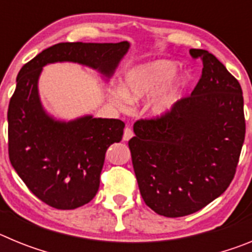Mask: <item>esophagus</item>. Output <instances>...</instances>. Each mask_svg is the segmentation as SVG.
<instances>
[{
	"label": "esophagus",
	"instance_id": "34e87169",
	"mask_svg": "<svg viewBox=\"0 0 252 252\" xmlns=\"http://www.w3.org/2000/svg\"><path fill=\"white\" fill-rule=\"evenodd\" d=\"M132 136H133L132 130H131L130 127L125 128V131H124V140H125V141H128V140H130Z\"/></svg>",
	"mask_w": 252,
	"mask_h": 252
}]
</instances>
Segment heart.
<instances>
[{
  "mask_svg": "<svg viewBox=\"0 0 252 252\" xmlns=\"http://www.w3.org/2000/svg\"><path fill=\"white\" fill-rule=\"evenodd\" d=\"M178 62L158 59L133 66L126 73L121 88L113 92V101L126 110L128 104L137 103L154 95L148 104L153 117H164L179 102L182 93L189 83L186 70L177 72Z\"/></svg>",
  "mask_w": 252,
  "mask_h": 252,
  "instance_id": "obj_1",
  "label": "heart"
}]
</instances>
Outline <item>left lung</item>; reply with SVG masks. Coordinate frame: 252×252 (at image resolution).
<instances>
[{"label":"left lung","mask_w":252,"mask_h":252,"mask_svg":"<svg viewBox=\"0 0 252 252\" xmlns=\"http://www.w3.org/2000/svg\"><path fill=\"white\" fill-rule=\"evenodd\" d=\"M189 53L203 63L192 94L164 117L137 121L128 141L142 199L165 217L192 215L220 197L245 140L239 81L207 50Z\"/></svg>","instance_id":"obj_1"}]
</instances>
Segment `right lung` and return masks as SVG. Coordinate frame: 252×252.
<instances>
[{"label":"right lung","mask_w":252,"mask_h":252,"mask_svg":"<svg viewBox=\"0 0 252 252\" xmlns=\"http://www.w3.org/2000/svg\"><path fill=\"white\" fill-rule=\"evenodd\" d=\"M128 49V41L60 43L20 69L8 104V155L19 177L44 203L74 209L92 201L98 192L107 149L121 141L125 124L92 115L70 121L55 119L40 99L43 68L78 63L97 70L108 82Z\"/></svg>","instance_id":"1"}]
</instances>
